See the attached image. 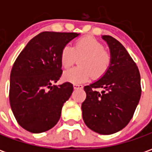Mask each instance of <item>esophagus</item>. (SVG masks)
I'll return each mask as SVG.
<instances>
[{
	"mask_svg": "<svg viewBox=\"0 0 152 152\" xmlns=\"http://www.w3.org/2000/svg\"><path fill=\"white\" fill-rule=\"evenodd\" d=\"M73 87H74V89H82L83 88V86H81V85H74L73 86Z\"/></svg>",
	"mask_w": 152,
	"mask_h": 152,
	"instance_id": "34e87169",
	"label": "esophagus"
}]
</instances>
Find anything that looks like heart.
Instances as JSON below:
<instances>
[{
    "mask_svg": "<svg viewBox=\"0 0 152 152\" xmlns=\"http://www.w3.org/2000/svg\"><path fill=\"white\" fill-rule=\"evenodd\" d=\"M79 61V67L65 71L64 79L72 84L86 82L91 76L99 78L108 69L111 63V55L105 50L104 45L95 38L91 37H83L76 40L72 48L66 45L60 54V62L63 67L67 68Z\"/></svg>",
    "mask_w": 152,
    "mask_h": 152,
    "instance_id": "b5f03b06",
    "label": "heart"
}]
</instances>
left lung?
<instances>
[{
	"label": "left lung",
	"mask_w": 152,
	"mask_h": 152,
	"mask_svg": "<svg viewBox=\"0 0 152 152\" xmlns=\"http://www.w3.org/2000/svg\"><path fill=\"white\" fill-rule=\"evenodd\" d=\"M108 45L111 63L105 74L84 87V122L91 130L109 135L124 129L134 115L140 100L141 78L136 63L122 44L111 36H102ZM102 88L101 93L95 88Z\"/></svg>",
	"instance_id": "obj_1"
}]
</instances>
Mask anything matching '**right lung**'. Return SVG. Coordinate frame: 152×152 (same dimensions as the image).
I'll return each mask as SVG.
<instances>
[{"label": "right lung", "mask_w": 152, "mask_h": 152, "mask_svg": "<svg viewBox=\"0 0 152 152\" xmlns=\"http://www.w3.org/2000/svg\"><path fill=\"white\" fill-rule=\"evenodd\" d=\"M80 33L43 31L31 39L10 73V103L18 124L33 134L48 131L59 121L72 84L52 86L62 76L61 51Z\"/></svg>", "instance_id": "1"}]
</instances>
